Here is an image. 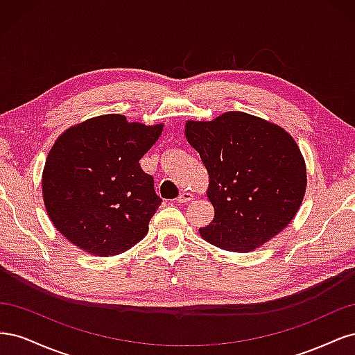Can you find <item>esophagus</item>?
<instances>
[{"mask_svg": "<svg viewBox=\"0 0 355 355\" xmlns=\"http://www.w3.org/2000/svg\"><path fill=\"white\" fill-rule=\"evenodd\" d=\"M192 200V196L189 194V192H182V194L176 198V201L179 202V204H184V202H188V201H191Z\"/></svg>", "mask_w": 355, "mask_h": 355, "instance_id": "esophagus-1", "label": "esophagus"}]
</instances>
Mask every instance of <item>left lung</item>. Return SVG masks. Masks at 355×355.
Listing matches in <instances>:
<instances>
[{"label":"left lung","mask_w":355,"mask_h":355,"mask_svg":"<svg viewBox=\"0 0 355 355\" xmlns=\"http://www.w3.org/2000/svg\"><path fill=\"white\" fill-rule=\"evenodd\" d=\"M188 144L210 182L214 218L200 234L230 252H250L292 222L306 188L305 161L282 127L244 112L188 121Z\"/></svg>","instance_id":"left-lung-1"}]
</instances>
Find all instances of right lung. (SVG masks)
<instances>
[{
  "label": "right lung",
  "instance_id": "add662e5",
  "mask_svg": "<svg viewBox=\"0 0 355 355\" xmlns=\"http://www.w3.org/2000/svg\"><path fill=\"white\" fill-rule=\"evenodd\" d=\"M161 132V124L127 123L110 114L63 133L42 173V196L56 230L96 256L120 254L141 241L163 200L139 159Z\"/></svg>",
  "mask_w": 355,
  "mask_h": 355
}]
</instances>
